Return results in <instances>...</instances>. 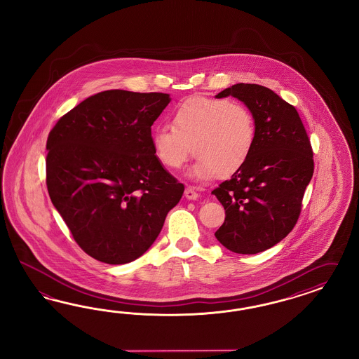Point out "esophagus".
<instances>
[{
	"instance_id": "esophagus-1",
	"label": "esophagus",
	"mask_w": 359,
	"mask_h": 359,
	"mask_svg": "<svg viewBox=\"0 0 359 359\" xmlns=\"http://www.w3.org/2000/svg\"><path fill=\"white\" fill-rule=\"evenodd\" d=\"M184 196L187 200H197L198 198V194L196 192L195 188H192V187H188L185 189Z\"/></svg>"
}]
</instances>
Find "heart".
<instances>
[{"label":"heart","mask_w":359,"mask_h":359,"mask_svg":"<svg viewBox=\"0 0 359 359\" xmlns=\"http://www.w3.org/2000/svg\"><path fill=\"white\" fill-rule=\"evenodd\" d=\"M158 159L170 170H180L192 154L197 156L189 171L196 180L233 174L250 155L255 122L248 107L221 98H188L176 109L172 126L152 131Z\"/></svg>","instance_id":"heart-1"}]
</instances>
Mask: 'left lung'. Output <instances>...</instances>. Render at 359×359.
I'll return each instance as SVG.
<instances>
[{"instance_id": "8db88e82", "label": "left lung", "mask_w": 359, "mask_h": 359, "mask_svg": "<svg viewBox=\"0 0 359 359\" xmlns=\"http://www.w3.org/2000/svg\"><path fill=\"white\" fill-rule=\"evenodd\" d=\"M228 96L250 110L255 141L245 164L212 191L225 209L215 236L228 250L257 254L296 225L313 175V151L297 110L271 89L239 83L216 98Z\"/></svg>"}]
</instances>
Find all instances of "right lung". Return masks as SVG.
I'll list each match as a JSON object with an SVG mask.
<instances>
[{
    "label": "right lung",
    "mask_w": 359,
    "mask_h": 359,
    "mask_svg": "<svg viewBox=\"0 0 359 359\" xmlns=\"http://www.w3.org/2000/svg\"><path fill=\"white\" fill-rule=\"evenodd\" d=\"M167 93L104 90L56 122L46 149L50 198L77 245L108 264L135 261L154 243L184 185L164 168L151 126Z\"/></svg>",
    "instance_id": "1"
}]
</instances>
